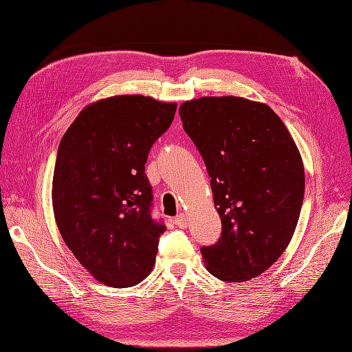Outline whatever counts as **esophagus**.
<instances>
[{
	"label": "esophagus",
	"instance_id": "obj_1",
	"mask_svg": "<svg viewBox=\"0 0 352 352\" xmlns=\"http://www.w3.org/2000/svg\"><path fill=\"white\" fill-rule=\"evenodd\" d=\"M174 223H175V226H178L179 228H186V227L188 226L187 217L184 216V214H178V216L174 219Z\"/></svg>",
	"mask_w": 352,
	"mask_h": 352
}]
</instances>
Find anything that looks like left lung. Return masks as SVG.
<instances>
[{"mask_svg":"<svg viewBox=\"0 0 352 352\" xmlns=\"http://www.w3.org/2000/svg\"><path fill=\"white\" fill-rule=\"evenodd\" d=\"M179 116L206 162L223 224L220 240L201 249L206 269L220 280H250L295 233L305 192L299 149L267 104L246 98L187 100Z\"/></svg>","mask_w":352,"mask_h":352,"instance_id":"obj_1","label":"left lung"}]
</instances>
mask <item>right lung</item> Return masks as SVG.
Segmentation results:
<instances>
[{
	"instance_id": "obj_1",
	"label": "right lung",
	"mask_w": 352,
	"mask_h": 352,
	"mask_svg": "<svg viewBox=\"0 0 352 352\" xmlns=\"http://www.w3.org/2000/svg\"><path fill=\"white\" fill-rule=\"evenodd\" d=\"M175 111L177 103L142 95L100 99L86 106L60 141L54 219L66 246L103 285H138L155 263L166 227L151 217L145 164Z\"/></svg>"
}]
</instances>
